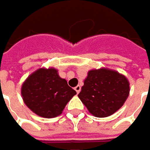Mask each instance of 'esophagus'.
<instances>
[{
  "instance_id": "34e87169",
  "label": "esophagus",
  "mask_w": 150,
  "mask_h": 150,
  "mask_svg": "<svg viewBox=\"0 0 150 150\" xmlns=\"http://www.w3.org/2000/svg\"><path fill=\"white\" fill-rule=\"evenodd\" d=\"M74 90H75V91H76V92H77V93L79 94V92H80V91H81L80 85H78V86H76V87L74 88Z\"/></svg>"
}]
</instances>
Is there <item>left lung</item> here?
Returning <instances> with one entry per match:
<instances>
[{"mask_svg": "<svg viewBox=\"0 0 150 150\" xmlns=\"http://www.w3.org/2000/svg\"><path fill=\"white\" fill-rule=\"evenodd\" d=\"M129 92L130 83L124 75L101 68L89 71L79 97L91 114L104 118L123 106Z\"/></svg>", "mask_w": 150, "mask_h": 150, "instance_id": "obj_1", "label": "left lung"}]
</instances>
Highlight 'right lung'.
<instances>
[{
  "label": "right lung",
  "mask_w": 150,
  "mask_h": 150,
  "mask_svg": "<svg viewBox=\"0 0 150 150\" xmlns=\"http://www.w3.org/2000/svg\"><path fill=\"white\" fill-rule=\"evenodd\" d=\"M76 94L54 68L37 70L27 78L21 88L25 105L43 118H54L61 114L67 102Z\"/></svg>",
  "instance_id": "1"
}]
</instances>
